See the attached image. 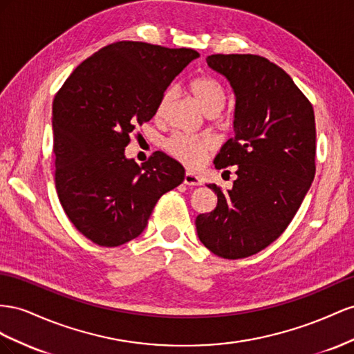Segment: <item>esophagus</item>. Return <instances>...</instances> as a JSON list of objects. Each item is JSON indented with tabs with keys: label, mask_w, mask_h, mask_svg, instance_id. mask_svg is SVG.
I'll return each instance as SVG.
<instances>
[{
	"label": "esophagus",
	"mask_w": 354,
	"mask_h": 354,
	"mask_svg": "<svg viewBox=\"0 0 354 354\" xmlns=\"http://www.w3.org/2000/svg\"><path fill=\"white\" fill-rule=\"evenodd\" d=\"M201 176L198 174H193V171H187L184 176V184L187 185H201Z\"/></svg>",
	"instance_id": "obj_1"
}]
</instances>
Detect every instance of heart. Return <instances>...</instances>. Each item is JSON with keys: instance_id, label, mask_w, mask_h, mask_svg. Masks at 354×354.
<instances>
[{"instance_id": "heart-1", "label": "heart", "mask_w": 354, "mask_h": 354, "mask_svg": "<svg viewBox=\"0 0 354 354\" xmlns=\"http://www.w3.org/2000/svg\"><path fill=\"white\" fill-rule=\"evenodd\" d=\"M189 90L193 93L196 102L198 106L203 109L206 115H216L219 111L224 108L227 100V92L224 86H222L218 80L212 78L209 75H200L196 77L193 82L189 83ZM170 95L166 93L160 99V102L156 109V117H161L165 113L166 105L169 102ZM210 142L203 138H196L189 135L176 133L167 139L166 149L169 153L183 161L187 166H196L203 158L206 151L209 149Z\"/></svg>"}]
</instances>
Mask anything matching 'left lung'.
<instances>
[{
	"label": "left lung",
	"mask_w": 354,
	"mask_h": 354,
	"mask_svg": "<svg viewBox=\"0 0 354 354\" xmlns=\"http://www.w3.org/2000/svg\"><path fill=\"white\" fill-rule=\"evenodd\" d=\"M207 65L236 95L234 136L216 169L237 166L233 188L210 214L196 218L197 236L225 259L258 254L290 224L316 174V123L310 100L283 69L257 55H210Z\"/></svg>",
	"instance_id": "8db88e82"
}]
</instances>
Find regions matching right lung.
<instances>
[{
	"instance_id": "right-lung-1",
	"label": "right lung",
	"mask_w": 354,
	"mask_h": 354,
	"mask_svg": "<svg viewBox=\"0 0 354 354\" xmlns=\"http://www.w3.org/2000/svg\"><path fill=\"white\" fill-rule=\"evenodd\" d=\"M193 48L140 41L109 44L80 64L53 100L55 184L74 227L114 248L145 230L158 198L183 184L184 166L156 151L142 166L126 158L136 126L191 60Z\"/></svg>"
}]
</instances>
